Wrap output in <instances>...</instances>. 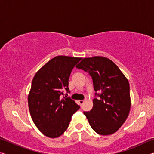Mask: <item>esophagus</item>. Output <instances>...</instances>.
Segmentation results:
<instances>
[{
    "label": "esophagus",
    "mask_w": 154,
    "mask_h": 154,
    "mask_svg": "<svg viewBox=\"0 0 154 154\" xmlns=\"http://www.w3.org/2000/svg\"><path fill=\"white\" fill-rule=\"evenodd\" d=\"M79 104L81 105H82L83 104V103H84V101L83 100H79Z\"/></svg>",
    "instance_id": "obj_1"
}]
</instances>
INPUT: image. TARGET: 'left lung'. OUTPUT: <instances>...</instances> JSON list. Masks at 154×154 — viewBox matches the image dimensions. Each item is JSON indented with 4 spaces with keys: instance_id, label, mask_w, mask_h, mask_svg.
Listing matches in <instances>:
<instances>
[{
    "instance_id": "1",
    "label": "left lung",
    "mask_w": 154,
    "mask_h": 154,
    "mask_svg": "<svg viewBox=\"0 0 154 154\" xmlns=\"http://www.w3.org/2000/svg\"><path fill=\"white\" fill-rule=\"evenodd\" d=\"M76 68L92 77L95 96H98L94 98L92 110L83 112L91 127L100 135L115 133L126 121L130 112L128 81L118 66L105 57L85 58Z\"/></svg>"
}]
</instances>
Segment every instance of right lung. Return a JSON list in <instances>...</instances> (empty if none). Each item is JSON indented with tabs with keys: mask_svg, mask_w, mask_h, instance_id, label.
Listing matches in <instances>:
<instances>
[{
	"mask_svg": "<svg viewBox=\"0 0 154 154\" xmlns=\"http://www.w3.org/2000/svg\"><path fill=\"white\" fill-rule=\"evenodd\" d=\"M82 58L58 56L52 58L35 74L28 94L30 113L37 128L49 138H57L69 127L71 117L80 106L63 96L70 92L69 79Z\"/></svg>",
	"mask_w": 154,
	"mask_h": 154,
	"instance_id": "obj_1",
	"label": "right lung"
}]
</instances>
